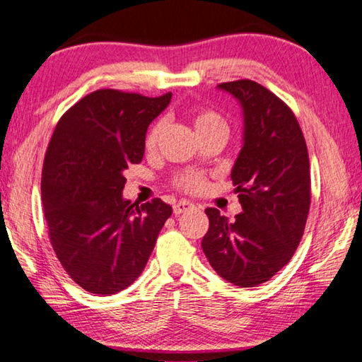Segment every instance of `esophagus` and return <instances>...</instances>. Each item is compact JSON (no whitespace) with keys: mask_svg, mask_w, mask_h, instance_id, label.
<instances>
[{"mask_svg":"<svg viewBox=\"0 0 362 362\" xmlns=\"http://www.w3.org/2000/svg\"><path fill=\"white\" fill-rule=\"evenodd\" d=\"M193 209H194V204H191L188 201H179L174 205V214L180 215V214H185V211H189Z\"/></svg>","mask_w":362,"mask_h":362,"instance_id":"1","label":"esophagus"}]
</instances>
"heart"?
Wrapping results in <instances>:
<instances>
[{"instance_id":"obj_1","label":"heart","mask_w":362,"mask_h":362,"mask_svg":"<svg viewBox=\"0 0 362 362\" xmlns=\"http://www.w3.org/2000/svg\"><path fill=\"white\" fill-rule=\"evenodd\" d=\"M193 125L197 134L215 132V130L228 132V125H226V120L221 117V115H218L216 111L207 110V108H199L194 111ZM161 133H163V124L161 122L153 124L144 141V147L147 152L155 151V147L158 146ZM174 187L179 188L180 191H185V193H199V191H202V188L205 187V179L199 174L177 175L174 179Z\"/></svg>"}]
</instances>
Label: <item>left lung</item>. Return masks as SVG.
Segmentation results:
<instances>
[{
  "label": "left lung",
  "instance_id": "8db88e82",
  "mask_svg": "<svg viewBox=\"0 0 362 362\" xmlns=\"http://www.w3.org/2000/svg\"><path fill=\"white\" fill-rule=\"evenodd\" d=\"M242 103L245 143L232 169L243 211L229 221L205 209L202 250L223 279L240 287L264 284L298 247L310 207L306 141L288 105L251 80L218 84Z\"/></svg>",
  "mask_w": 362,
  "mask_h": 362
}]
</instances>
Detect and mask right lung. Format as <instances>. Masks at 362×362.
<instances>
[{
  "instance_id": "add662e5",
  "label": "right lung",
  "mask_w": 362,
  "mask_h": 362,
  "mask_svg": "<svg viewBox=\"0 0 362 362\" xmlns=\"http://www.w3.org/2000/svg\"><path fill=\"white\" fill-rule=\"evenodd\" d=\"M171 97L98 89L56 124L42 204L56 257L86 292L112 295L136 281L173 214L158 197L141 207L122 197L124 171L143 160L147 127Z\"/></svg>"
}]
</instances>
